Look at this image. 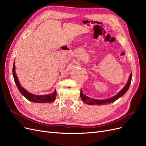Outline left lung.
I'll return each instance as SVG.
<instances>
[{
    "label": "left lung",
    "instance_id": "1",
    "mask_svg": "<svg viewBox=\"0 0 146 146\" xmlns=\"http://www.w3.org/2000/svg\"><path fill=\"white\" fill-rule=\"evenodd\" d=\"M131 78H132V73L130 74L129 80H128V82L125 85V86L123 88V89L120 92H118V93L116 96H114L111 98L105 99V100H98V99H91L90 98H88V97L86 96L85 95H84L83 94L82 90H81V92H80L81 99L84 102L86 103V104L92 105H105V104H111L112 102H114V101H116L117 99L120 98L121 97L124 95L125 92L127 91V90H129V88L130 85V83H131Z\"/></svg>",
    "mask_w": 146,
    "mask_h": 146
}]
</instances>
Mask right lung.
Masks as SVG:
<instances>
[{"instance_id":"right-lung-1","label":"right lung","mask_w":146,"mask_h":146,"mask_svg":"<svg viewBox=\"0 0 146 146\" xmlns=\"http://www.w3.org/2000/svg\"><path fill=\"white\" fill-rule=\"evenodd\" d=\"M13 76L14 77V80L17 86V89L19 90L22 95H23L25 98L28 99L31 102H37V103H51L54 102L56 96V92L55 90L54 92L52 94H47V95H42V96H38V95H34L33 94L30 93L27 90H25L24 88L22 87L19 82L18 78L16 76V74L15 72V63L13 64Z\"/></svg>"}]
</instances>
